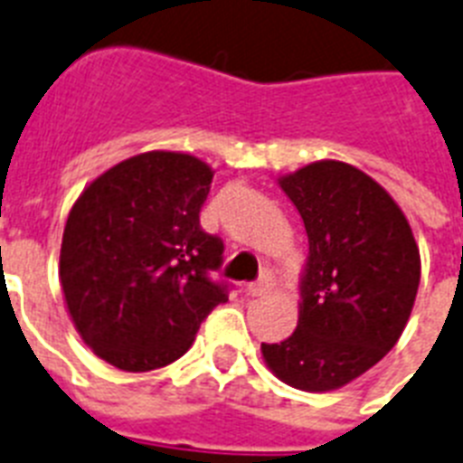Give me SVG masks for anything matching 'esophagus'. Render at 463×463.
Returning a JSON list of instances; mask_svg holds the SVG:
<instances>
[{
  "instance_id": "34e87169",
  "label": "esophagus",
  "mask_w": 463,
  "mask_h": 463,
  "mask_svg": "<svg viewBox=\"0 0 463 463\" xmlns=\"http://www.w3.org/2000/svg\"><path fill=\"white\" fill-rule=\"evenodd\" d=\"M269 290H270L269 273H264V276L259 278V280H254V283L247 285V295H251V297H261V295H266Z\"/></svg>"
}]
</instances>
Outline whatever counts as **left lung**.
Instances as JSON below:
<instances>
[{"label": "left lung", "mask_w": 463, "mask_h": 463, "mask_svg": "<svg viewBox=\"0 0 463 463\" xmlns=\"http://www.w3.org/2000/svg\"><path fill=\"white\" fill-rule=\"evenodd\" d=\"M302 216L309 261L297 330L261 345L292 388L326 392L375 366L400 340L420 280L419 247L402 209L373 178L317 161L280 180Z\"/></svg>", "instance_id": "1"}]
</instances>
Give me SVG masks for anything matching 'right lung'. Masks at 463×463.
Returning <instances> with one entry per match:
<instances>
[{"label": "right lung", "mask_w": 463, "mask_h": 463, "mask_svg": "<svg viewBox=\"0 0 463 463\" xmlns=\"http://www.w3.org/2000/svg\"><path fill=\"white\" fill-rule=\"evenodd\" d=\"M213 173L190 154L146 152L78 197L61 242V290L88 347L121 371H152L190 349L228 302L213 280L223 240L199 225Z\"/></svg>", "instance_id": "obj_1"}]
</instances>
